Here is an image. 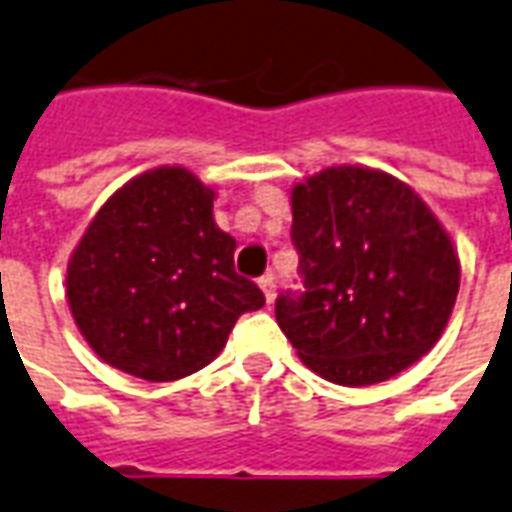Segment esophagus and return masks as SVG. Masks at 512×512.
<instances>
[{
    "label": "esophagus",
    "mask_w": 512,
    "mask_h": 512,
    "mask_svg": "<svg viewBox=\"0 0 512 512\" xmlns=\"http://www.w3.org/2000/svg\"><path fill=\"white\" fill-rule=\"evenodd\" d=\"M259 286H262L267 306H273V303H275V278H273V275H264L262 281H259Z\"/></svg>",
    "instance_id": "34e87169"
}]
</instances>
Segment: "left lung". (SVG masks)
I'll return each mask as SVG.
<instances>
[{"label": "left lung", "instance_id": "left-lung-1", "mask_svg": "<svg viewBox=\"0 0 512 512\" xmlns=\"http://www.w3.org/2000/svg\"><path fill=\"white\" fill-rule=\"evenodd\" d=\"M306 295L275 320L300 361L336 386H375L430 353L460 289V259L433 209L386 170L333 165L289 192Z\"/></svg>", "mask_w": 512, "mask_h": 512}]
</instances>
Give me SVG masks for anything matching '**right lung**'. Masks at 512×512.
Wrapping results in <instances>:
<instances>
[{
	"label": "right lung",
	"mask_w": 512,
	"mask_h": 512,
	"mask_svg": "<svg viewBox=\"0 0 512 512\" xmlns=\"http://www.w3.org/2000/svg\"><path fill=\"white\" fill-rule=\"evenodd\" d=\"M209 187L181 165L129 179L76 242L65 297L104 364L148 383L212 364L259 286L234 270L237 239L217 228Z\"/></svg>",
	"instance_id": "1"
}]
</instances>
